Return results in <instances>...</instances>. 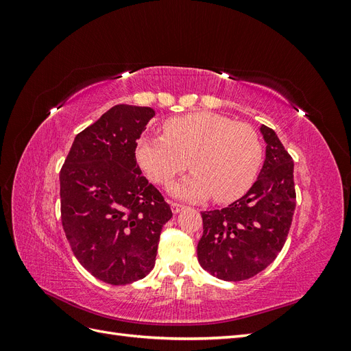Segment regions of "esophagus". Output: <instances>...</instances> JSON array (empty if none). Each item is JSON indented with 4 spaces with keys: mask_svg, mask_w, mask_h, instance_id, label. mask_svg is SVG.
Instances as JSON below:
<instances>
[{
    "mask_svg": "<svg viewBox=\"0 0 351 351\" xmlns=\"http://www.w3.org/2000/svg\"><path fill=\"white\" fill-rule=\"evenodd\" d=\"M184 208L186 206L182 205V204H178V202H171V210L174 212V214H178V212H182Z\"/></svg>",
    "mask_w": 351,
    "mask_h": 351,
    "instance_id": "esophagus-1",
    "label": "esophagus"
}]
</instances>
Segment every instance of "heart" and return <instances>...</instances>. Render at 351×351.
Returning <instances> with one entry per match:
<instances>
[{
	"mask_svg": "<svg viewBox=\"0 0 351 351\" xmlns=\"http://www.w3.org/2000/svg\"><path fill=\"white\" fill-rule=\"evenodd\" d=\"M164 136H142L137 162L152 182L167 186L189 167L193 174L173 187L186 199L212 195L227 204L247 192L262 164V142L250 124L215 112H193L164 123ZM191 162L189 163L188 161Z\"/></svg>",
	"mask_w": 351,
	"mask_h": 351,
	"instance_id": "1",
	"label": "heart"
}]
</instances>
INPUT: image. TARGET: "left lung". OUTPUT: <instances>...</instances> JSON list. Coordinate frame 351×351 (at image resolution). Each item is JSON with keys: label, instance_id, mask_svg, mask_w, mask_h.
Masks as SVG:
<instances>
[{"label": "left lung", "instance_id": "8db88e82", "mask_svg": "<svg viewBox=\"0 0 351 351\" xmlns=\"http://www.w3.org/2000/svg\"><path fill=\"white\" fill-rule=\"evenodd\" d=\"M267 155L249 192L222 209L204 210L197 243L202 268L224 281L249 280L271 265L289 236L295 208L294 162L278 136L261 127Z\"/></svg>", "mask_w": 351, "mask_h": 351}]
</instances>
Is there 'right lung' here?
Masks as SVG:
<instances>
[{
    "label": "right lung",
    "instance_id": "1",
    "mask_svg": "<svg viewBox=\"0 0 351 351\" xmlns=\"http://www.w3.org/2000/svg\"><path fill=\"white\" fill-rule=\"evenodd\" d=\"M155 111L120 104L74 139L60 171L61 222L74 256L111 285L142 280L173 217L136 161V145Z\"/></svg>",
    "mask_w": 351,
    "mask_h": 351
}]
</instances>
